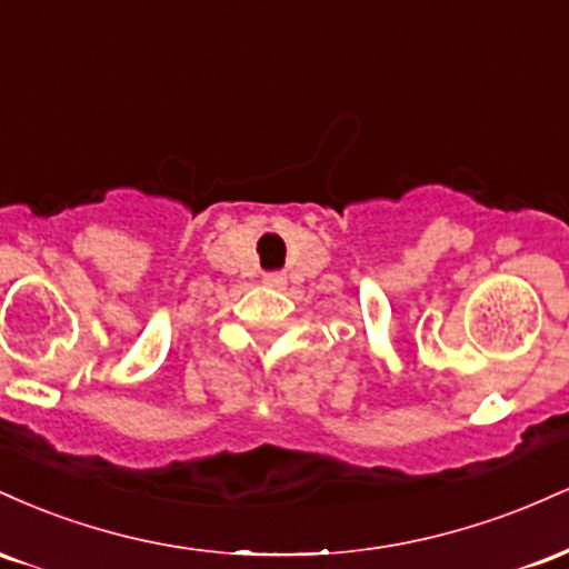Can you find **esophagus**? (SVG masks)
I'll use <instances>...</instances> for the list:
<instances>
[{
	"label": "esophagus",
	"instance_id": "1",
	"mask_svg": "<svg viewBox=\"0 0 569 569\" xmlns=\"http://www.w3.org/2000/svg\"><path fill=\"white\" fill-rule=\"evenodd\" d=\"M264 283H267V286H276V289H283V286H286V278L280 276V272H270V276L264 278Z\"/></svg>",
	"mask_w": 569,
	"mask_h": 569
}]
</instances>
